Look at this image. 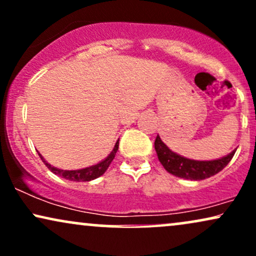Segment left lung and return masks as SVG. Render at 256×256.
Segmentation results:
<instances>
[{"mask_svg": "<svg viewBox=\"0 0 256 256\" xmlns=\"http://www.w3.org/2000/svg\"><path fill=\"white\" fill-rule=\"evenodd\" d=\"M155 150H156L158 161L164 168L176 177L190 179V180H202V179L210 178L212 176L222 171L234 158L236 149L232 150L230 154L225 156L216 158V160L200 161L188 158L172 152L165 143L161 140L160 136H156L155 140Z\"/></svg>", "mask_w": 256, "mask_h": 256, "instance_id": "obj_1", "label": "left lung"}]
</instances>
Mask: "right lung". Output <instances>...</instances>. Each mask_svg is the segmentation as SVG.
<instances>
[{
    "label": "right lung",
    "instance_id": "1",
    "mask_svg": "<svg viewBox=\"0 0 256 256\" xmlns=\"http://www.w3.org/2000/svg\"><path fill=\"white\" fill-rule=\"evenodd\" d=\"M118 148H119V140H116L113 150L108 154L107 158H104L102 161H100V162L96 164V165L85 167V168H80V170L58 168V167L52 166L50 164L46 162V158H44L42 155L40 154V152H38V155H40V158H42L44 165L48 167V168L54 174L58 176V177H62L64 179H67V180H71V182H90V180H94V179L101 177V176L104 174L106 171H107V168L110 167L114 156H116V152H118Z\"/></svg>",
    "mask_w": 256,
    "mask_h": 256
}]
</instances>
